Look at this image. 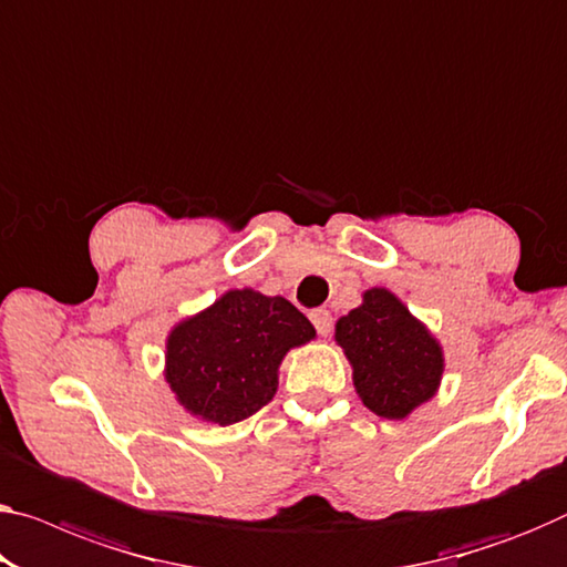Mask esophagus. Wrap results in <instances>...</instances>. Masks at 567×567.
Segmentation results:
<instances>
[{
    "mask_svg": "<svg viewBox=\"0 0 567 567\" xmlns=\"http://www.w3.org/2000/svg\"><path fill=\"white\" fill-rule=\"evenodd\" d=\"M309 319H311L313 329H317L321 337H327L329 332H332V311L329 309H311Z\"/></svg>",
    "mask_w": 567,
    "mask_h": 567,
    "instance_id": "34e87169",
    "label": "esophagus"
}]
</instances>
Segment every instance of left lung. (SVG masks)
Segmentation results:
<instances>
[{"mask_svg": "<svg viewBox=\"0 0 567 567\" xmlns=\"http://www.w3.org/2000/svg\"><path fill=\"white\" fill-rule=\"evenodd\" d=\"M337 342L354 368L362 403L380 417H405L429 400L443 372L441 347L393 293L372 289L337 321Z\"/></svg>", "mask_w": 567, "mask_h": 567, "instance_id": "8db88e82", "label": "left lung"}]
</instances>
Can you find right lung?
I'll list each match as a JSON object with an SVG mask.
<instances>
[{
  "mask_svg": "<svg viewBox=\"0 0 567 567\" xmlns=\"http://www.w3.org/2000/svg\"><path fill=\"white\" fill-rule=\"evenodd\" d=\"M311 337V321L281 296L228 291L174 329L167 382L187 411L233 425L271 403L284 354Z\"/></svg>",
  "mask_w": 567,
  "mask_h": 567,
  "instance_id": "1",
  "label": "right lung"
}]
</instances>
